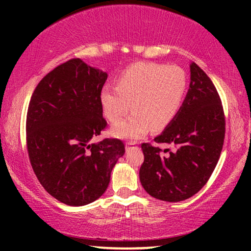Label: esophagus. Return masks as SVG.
Segmentation results:
<instances>
[{
  "mask_svg": "<svg viewBox=\"0 0 251 251\" xmlns=\"http://www.w3.org/2000/svg\"><path fill=\"white\" fill-rule=\"evenodd\" d=\"M136 144H138V142H137V139L136 138H130L129 139V142H128V145H130V146H132V145H136Z\"/></svg>",
  "mask_w": 251,
  "mask_h": 251,
  "instance_id": "obj_1",
  "label": "esophagus"
}]
</instances>
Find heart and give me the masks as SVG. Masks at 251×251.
<instances>
[{
    "instance_id": "obj_1",
    "label": "heart",
    "mask_w": 251,
    "mask_h": 251,
    "mask_svg": "<svg viewBox=\"0 0 251 251\" xmlns=\"http://www.w3.org/2000/svg\"><path fill=\"white\" fill-rule=\"evenodd\" d=\"M153 100H155V102H163L167 101L168 98H169V94L167 91H156L154 92L153 95Z\"/></svg>"
}]
</instances>
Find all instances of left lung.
Segmentation results:
<instances>
[{
  "label": "left lung",
  "mask_w": 251,
  "mask_h": 251,
  "mask_svg": "<svg viewBox=\"0 0 251 251\" xmlns=\"http://www.w3.org/2000/svg\"><path fill=\"white\" fill-rule=\"evenodd\" d=\"M107 74L73 58L36 85L26 118V145L34 174L51 197L80 207L107 190L111 173L126 152L118 138L99 136L101 90Z\"/></svg>",
  "instance_id": "left-lung-1"
}]
</instances>
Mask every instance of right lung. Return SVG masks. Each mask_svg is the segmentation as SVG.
I'll use <instances>...</instances> for the list:
<instances>
[{
    "label": "right lung",
    "mask_w": 251,
    "mask_h": 251,
    "mask_svg": "<svg viewBox=\"0 0 251 251\" xmlns=\"http://www.w3.org/2000/svg\"><path fill=\"white\" fill-rule=\"evenodd\" d=\"M225 116L221 98L207 74L191 68L190 89L157 144H143L139 178L151 197L168 202L186 200L204 186L221 156Z\"/></svg>",
    "instance_id": "1"
}]
</instances>
